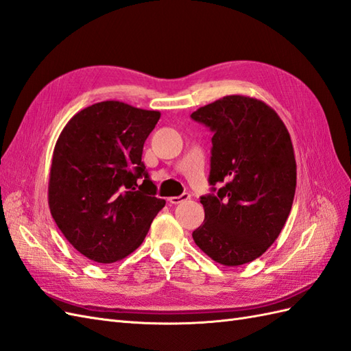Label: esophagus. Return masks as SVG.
<instances>
[{"mask_svg": "<svg viewBox=\"0 0 351 351\" xmlns=\"http://www.w3.org/2000/svg\"><path fill=\"white\" fill-rule=\"evenodd\" d=\"M188 199H190V194L184 193V194L176 195V197H169V203L179 204V203H182V202H185V200H188Z\"/></svg>", "mask_w": 351, "mask_h": 351, "instance_id": "esophagus-1", "label": "esophagus"}]
</instances>
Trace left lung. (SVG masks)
<instances>
[{"label": "left lung", "instance_id": "left-lung-1", "mask_svg": "<svg viewBox=\"0 0 351 351\" xmlns=\"http://www.w3.org/2000/svg\"><path fill=\"white\" fill-rule=\"evenodd\" d=\"M191 119L213 132L212 194L200 199L204 221L193 239L215 263L247 264L274 243L291 213L296 188L291 134L271 106L243 95L223 96Z\"/></svg>", "mask_w": 351, "mask_h": 351}]
</instances>
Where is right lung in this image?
Wrapping results in <instances>:
<instances>
[{
	"mask_svg": "<svg viewBox=\"0 0 351 351\" xmlns=\"http://www.w3.org/2000/svg\"><path fill=\"white\" fill-rule=\"evenodd\" d=\"M160 115L104 101L77 112L59 134L50 213L69 243L95 263L111 264L136 250L165 208L142 163L143 143Z\"/></svg>",
	"mask_w": 351,
	"mask_h": 351,
	"instance_id": "obj_1",
	"label": "right lung"
}]
</instances>
